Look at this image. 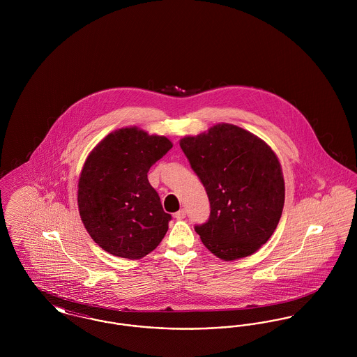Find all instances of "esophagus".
<instances>
[{"label": "esophagus", "instance_id": "esophagus-1", "mask_svg": "<svg viewBox=\"0 0 357 357\" xmlns=\"http://www.w3.org/2000/svg\"><path fill=\"white\" fill-rule=\"evenodd\" d=\"M185 217H186V210L185 208H181L178 213H175L176 220H183Z\"/></svg>", "mask_w": 357, "mask_h": 357}]
</instances>
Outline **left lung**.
I'll use <instances>...</instances> for the list:
<instances>
[{"mask_svg":"<svg viewBox=\"0 0 357 357\" xmlns=\"http://www.w3.org/2000/svg\"><path fill=\"white\" fill-rule=\"evenodd\" d=\"M179 144L210 201L208 221L195 226L204 246L223 261L255 255L272 237L285 202L275 153L258 136L229 123L183 136Z\"/></svg>","mask_w":357,"mask_h":357,"instance_id":"left-lung-1","label":"left lung"}]
</instances>
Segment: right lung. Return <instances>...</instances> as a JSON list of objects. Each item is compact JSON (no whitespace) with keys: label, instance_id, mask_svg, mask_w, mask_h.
Segmentation results:
<instances>
[{"label":"right lung","instance_id":"1","mask_svg":"<svg viewBox=\"0 0 357 357\" xmlns=\"http://www.w3.org/2000/svg\"><path fill=\"white\" fill-rule=\"evenodd\" d=\"M171 147L169 137L134 126L112 131L86 156L77 185L79 213L107 253L139 259L166 236L171 215L147 172Z\"/></svg>","mask_w":357,"mask_h":357}]
</instances>
